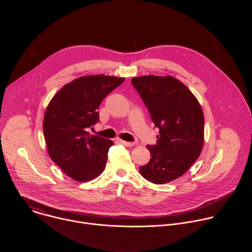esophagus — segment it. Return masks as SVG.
<instances>
[{"label":"esophagus","mask_w":252,"mask_h":252,"mask_svg":"<svg viewBox=\"0 0 252 252\" xmlns=\"http://www.w3.org/2000/svg\"><path fill=\"white\" fill-rule=\"evenodd\" d=\"M118 141L121 143V145H124L126 147H132L134 143L133 142H130V141H126V140H123V139H118Z\"/></svg>","instance_id":"obj_1"}]
</instances>
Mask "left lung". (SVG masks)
Wrapping results in <instances>:
<instances>
[{"instance_id": "8db88e82", "label": "left lung", "mask_w": 252, "mask_h": 252, "mask_svg": "<svg viewBox=\"0 0 252 252\" xmlns=\"http://www.w3.org/2000/svg\"><path fill=\"white\" fill-rule=\"evenodd\" d=\"M159 129L157 145L148 146L149 163L139 167L147 181L163 185L185 174L198 158L203 146L204 117L192 93L171 76L131 79Z\"/></svg>"}]
</instances>
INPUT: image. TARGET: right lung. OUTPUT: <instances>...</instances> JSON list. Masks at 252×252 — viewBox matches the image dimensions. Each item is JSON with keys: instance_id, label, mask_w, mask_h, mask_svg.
Listing matches in <instances>:
<instances>
[{"instance_id": "1", "label": "right lung", "mask_w": 252, "mask_h": 252, "mask_svg": "<svg viewBox=\"0 0 252 252\" xmlns=\"http://www.w3.org/2000/svg\"><path fill=\"white\" fill-rule=\"evenodd\" d=\"M124 78L87 76L63 86L50 101L43 130L52 160L77 182H88L104 169L111 139L90 134L98 121L102 99Z\"/></svg>"}]
</instances>
